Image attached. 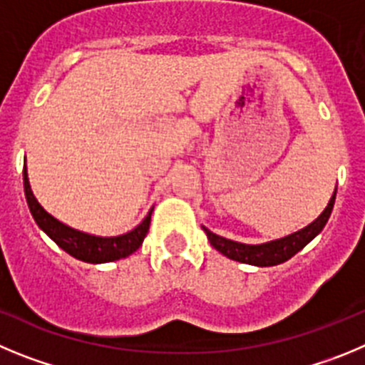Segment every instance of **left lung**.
<instances>
[{
  "label": "left lung",
  "mask_w": 365,
  "mask_h": 365,
  "mask_svg": "<svg viewBox=\"0 0 365 365\" xmlns=\"http://www.w3.org/2000/svg\"><path fill=\"white\" fill-rule=\"evenodd\" d=\"M334 198H336V190H334L333 196H331L329 203H327V207L324 209V212H322L313 223H309L307 227L300 229V231L293 232V235L284 236V238L280 240H272V242H267V244H240V242H232V240L215 235V232L209 231L207 227H203V231H205L207 238H209L212 247H215L216 251L222 252L223 256L231 258V260L242 262V264L249 265H258V267H271V265H278L287 262L291 256H294L300 249H304L322 229L326 227L327 220H329L331 216V211H333Z\"/></svg>",
  "instance_id": "left-lung-1"
}]
</instances>
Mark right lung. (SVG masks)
<instances>
[{
	"label": "right lung",
	"mask_w": 365,
	"mask_h": 365,
	"mask_svg": "<svg viewBox=\"0 0 365 365\" xmlns=\"http://www.w3.org/2000/svg\"><path fill=\"white\" fill-rule=\"evenodd\" d=\"M23 187H25V198H27L29 209H31V215L36 220V223H38V227L52 242L60 245L65 252H68V255L78 258V260L87 262V264H105V262L127 258V256L133 255L143 244V238L149 232L153 209H150L149 215L145 216V220L138 227L125 232V235L94 236L68 227V225L61 223L60 220H56L54 216L48 215L43 207L39 205L31 189V183H29L27 165L23 167Z\"/></svg>",
	"instance_id": "obj_1"
}]
</instances>
